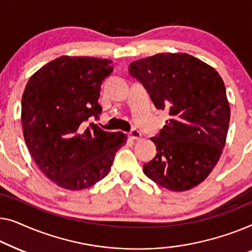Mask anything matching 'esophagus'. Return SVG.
<instances>
[{"label":"esophagus","instance_id":"obj_1","mask_svg":"<svg viewBox=\"0 0 252 252\" xmlns=\"http://www.w3.org/2000/svg\"><path fill=\"white\" fill-rule=\"evenodd\" d=\"M129 137L131 138V139L138 140V139H140V138H141V132H140L139 130L133 129V130H131L130 132H129Z\"/></svg>","mask_w":252,"mask_h":252}]
</instances>
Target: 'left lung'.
<instances>
[{
	"mask_svg": "<svg viewBox=\"0 0 252 252\" xmlns=\"http://www.w3.org/2000/svg\"><path fill=\"white\" fill-rule=\"evenodd\" d=\"M158 109L169 112L151 138L157 155L144 164L148 178L172 192L189 190L210 175L222 153L231 109L214 67L187 54H158L130 63Z\"/></svg>",
	"mask_w": 252,
	"mask_h": 252,
	"instance_id": "left-lung-1",
	"label": "left lung"
}]
</instances>
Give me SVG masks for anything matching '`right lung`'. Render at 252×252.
I'll use <instances>...</instances> for the list:
<instances>
[{
  "instance_id": "obj_1",
  "label": "right lung",
  "mask_w": 252,
  "mask_h": 252,
  "mask_svg": "<svg viewBox=\"0 0 252 252\" xmlns=\"http://www.w3.org/2000/svg\"><path fill=\"white\" fill-rule=\"evenodd\" d=\"M113 72L112 60L62 56L31 76L21 98L24 138L38 168L69 190L91 187L108 175L123 132L94 123L102 108L100 86Z\"/></svg>"
}]
</instances>
